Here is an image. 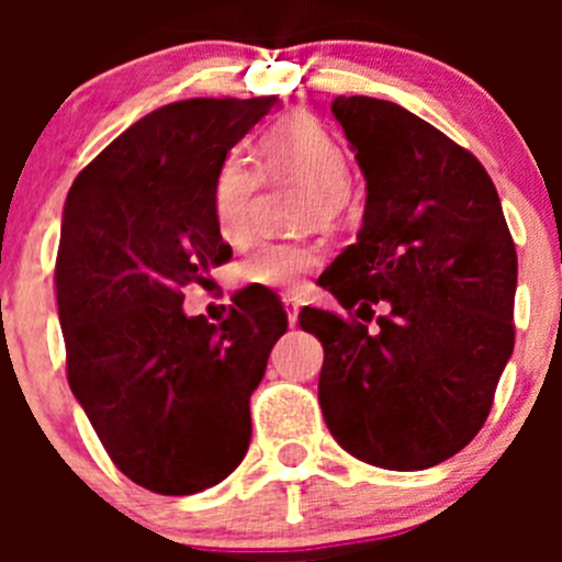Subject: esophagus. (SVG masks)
Listing matches in <instances>:
<instances>
[{
  "mask_svg": "<svg viewBox=\"0 0 562 562\" xmlns=\"http://www.w3.org/2000/svg\"><path fill=\"white\" fill-rule=\"evenodd\" d=\"M282 304H285V313H288V323H291V326H296L299 323V304L293 302L291 296H285L282 299Z\"/></svg>",
  "mask_w": 562,
  "mask_h": 562,
  "instance_id": "obj_1",
  "label": "esophagus"
}]
</instances>
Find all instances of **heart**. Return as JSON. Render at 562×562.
<instances>
[{
  "label": "heart",
  "mask_w": 562,
  "mask_h": 562,
  "mask_svg": "<svg viewBox=\"0 0 562 562\" xmlns=\"http://www.w3.org/2000/svg\"><path fill=\"white\" fill-rule=\"evenodd\" d=\"M260 166L269 179H302L313 184L315 217H334L345 203L350 166L345 146L331 130L307 116L285 119L260 140ZM263 173L239 151L225 157L212 181V217L217 234L241 245L252 234V206L263 187ZM321 252L299 241H266L241 263V280L271 291L296 293L304 277L317 269Z\"/></svg>",
  "instance_id": "1"
}]
</instances>
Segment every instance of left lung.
Returning a JSON list of instances; mask_svg holds the SVG:
<instances>
[{
    "label": "left lung",
    "mask_w": 562,
    "mask_h": 562,
    "mask_svg": "<svg viewBox=\"0 0 562 562\" xmlns=\"http://www.w3.org/2000/svg\"><path fill=\"white\" fill-rule=\"evenodd\" d=\"M331 113L367 179L356 245L321 285L375 331L326 310L299 326L323 345L328 432L386 470L446 462L479 435L514 350L517 249L490 173L402 105L337 98ZM371 313L364 318L360 310Z\"/></svg>",
    "instance_id": "8db88e82"
}]
</instances>
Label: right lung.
<instances>
[{
    "instance_id": "add662e5",
    "label": "right lung",
    "mask_w": 562,
    "mask_h": 562,
    "mask_svg": "<svg viewBox=\"0 0 562 562\" xmlns=\"http://www.w3.org/2000/svg\"><path fill=\"white\" fill-rule=\"evenodd\" d=\"M277 98L179 100L146 113L72 181L56 255L67 381L119 470L195 495L247 454L249 396L285 334L269 291L223 323L187 317L190 282L231 258L212 181Z\"/></svg>"
}]
</instances>
